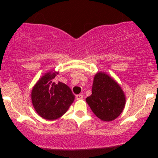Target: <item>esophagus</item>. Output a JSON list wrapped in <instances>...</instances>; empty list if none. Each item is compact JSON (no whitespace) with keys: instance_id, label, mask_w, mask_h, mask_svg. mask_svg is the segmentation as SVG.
Here are the masks:
<instances>
[{"instance_id":"obj_1","label":"esophagus","mask_w":158,"mask_h":158,"mask_svg":"<svg viewBox=\"0 0 158 158\" xmlns=\"http://www.w3.org/2000/svg\"><path fill=\"white\" fill-rule=\"evenodd\" d=\"M76 98L77 100H81V99L83 98V94H78L76 96Z\"/></svg>"}]
</instances>
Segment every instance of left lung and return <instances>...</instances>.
Returning <instances> with one entry per match:
<instances>
[{
    "mask_svg": "<svg viewBox=\"0 0 158 158\" xmlns=\"http://www.w3.org/2000/svg\"><path fill=\"white\" fill-rule=\"evenodd\" d=\"M85 101L97 117L111 122L122 114L126 98L122 88L111 77L99 72L94 77L92 94Z\"/></svg>",
    "mask_w": 158,
    "mask_h": 158,
    "instance_id": "1",
    "label": "left lung"
}]
</instances>
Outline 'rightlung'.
Here are the masks:
<instances>
[{
	"label": "right lung",
	"instance_id": "right-lung-1",
	"mask_svg": "<svg viewBox=\"0 0 158 158\" xmlns=\"http://www.w3.org/2000/svg\"><path fill=\"white\" fill-rule=\"evenodd\" d=\"M57 72H49L41 77L31 90V101L34 109L43 118L55 120L68 111L75 96L68 85L52 81Z\"/></svg>",
	"mask_w": 158,
	"mask_h": 158
}]
</instances>
